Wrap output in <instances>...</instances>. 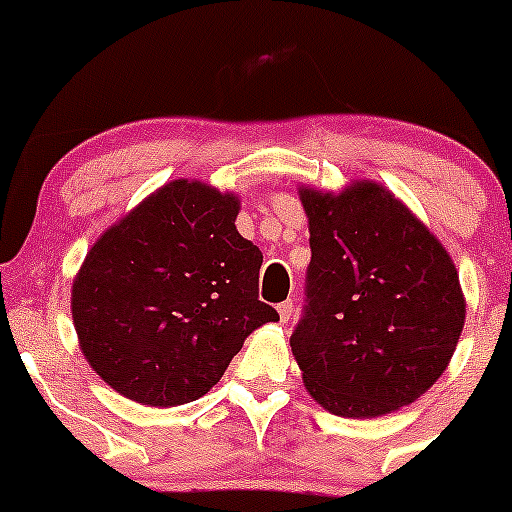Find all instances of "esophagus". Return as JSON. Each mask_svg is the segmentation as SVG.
I'll list each match as a JSON object with an SVG mask.
<instances>
[{"mask_svg": "<svg viewBox=\"0 0 512 512\" xmlns=\"http://www.w3.org/2000/svg\"><path fill=\"white\" fill-rule=\"evenodd\" d=\"M277 312H280V319L282 322H289V319H292V312H294V302L292 299H287V302H282L280 307H277Z\"/></svg>", "mask_w": 512, "mask_h": 512, "instance_id": "esophagus-1", "label": "esophagus"}]
</instances>
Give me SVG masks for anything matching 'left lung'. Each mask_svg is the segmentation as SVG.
Returning a JSON list of instances; mask_svg holds the SVG:
<instances>
[{"instance_id":"8db88e82","label":"left lung","mask_w":512,"mask_h":512,"mask_svg":"<svg viewBox=\"0 0 512 512\" xmlns=\"http://www.w3.org/2000/svg\"><path fill=\"white\" fill-rule=\"evenodd\" d=\"M299 195L312 260L289 344L304 386L347 418L414 404L443 374L466 322L451 257L381 185Z\"/></svg>"}]
</instances>
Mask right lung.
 <instances>
[{
  "label": "right lung",
  "mask_w": 512,
  "mask_h": 512,
  "mask_svg": "<svg viewBox=\"0 0 512 512\" xmlns=\"http://www.w3.org/2000/svg\"><path fill=\"white\" fill-rule=\"evenodd\" d=\"M237 200L175 180L103 232L74 282L71 314L94 371L146 406L208 394L250 332L277 322L260 302V247L237 232Z\"/></svg>",
  "instance_id": "add662e5"
}]
</instances>
